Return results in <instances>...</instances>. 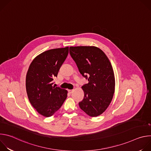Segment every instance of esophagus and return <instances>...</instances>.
<instances>
[{
	"instance_id": "obj_1",
	"label": "esophagus",
	"mask_w": 151,
	"mask_h": 151,
	"mask_svg": "<svg viewBox=\"0 0 151 151\" xmlns=\"http://www.w3.org/2000/svg\"><path fill=\"white\" fill-rule=\"evenodd\" d=\"M73 91H74V90H68V91H69V93H70V94H72V93L73 92Z\"/></svg>"
}]
</instances>
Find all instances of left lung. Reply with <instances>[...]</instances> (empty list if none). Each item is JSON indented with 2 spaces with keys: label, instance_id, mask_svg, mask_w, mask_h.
<instances>
[{
  "label": "left lung",
  "instance_id": "obj_1",
  "mask_svg": "<svg viewBox=\"0 0 151 151\" xmlns=\"http://www.w3.org/2000/svg\"><path fill=\"white\" fill-rule=\"evenodd\" d=\"M69 52L79 72L88 81L82 87L84 97L79 103L80 108L90 116H97L106 111L114 96L115 82L111 63L96 47H70Z\"/></svg>",
  "mask_w": 151,
  "mask_h": 151
}]
</instances>
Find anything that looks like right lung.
<instances>
[{"label":"right lung","mask_w":151,"mask_h":151,"mask_svg":"<svg viewBox=\"0 0 151 151\" xmlns=\"http://www.w3.org/2000/svg\"><path fill=\"white\" fill-rule=\"evenodd\" d=\"M68 53V47L46 51L33 60L28 69L26 87L29 100L44 116L53 115L67 98V90L52 84Z\"/></svg>","instance_id":"1"}]
</instances>
